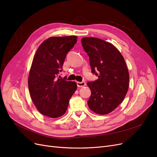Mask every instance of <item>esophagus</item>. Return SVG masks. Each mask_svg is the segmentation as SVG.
Returning a JSON list of instances; mask_svg holds the SVG:
<instances>
[{"instance_id":"esophagus-1","label":"esophagus","mask_w":157,"mask_h":157,"mask_svg":"<svg viewBox=\"0 0 157 157\" xmlns=\"http://www.w3.org/2000/svg\"><path fill=\"white\" fill-rule=\"evenodd\" d=\"M77 86L78 87H84L86 86V82L82 81V82H77Z\"/></svg>"}]
</instances>
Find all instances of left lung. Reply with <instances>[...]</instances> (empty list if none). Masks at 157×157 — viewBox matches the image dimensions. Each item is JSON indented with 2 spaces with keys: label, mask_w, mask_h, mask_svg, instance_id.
I'll return each instance as SVG.
<instances>
[{
  "label": "left lung",
  "mask_w": 157,
  "mask_h": 157,
  "mask_svg": "<svg viewBox=\"0 0 157 157\" xmlns=\"http://www.w3.org/2000/svg\"><path fill=\"white\" fill-rule=\"evenodd\" d=\"M89 56L92 73L98 77L88 82L91 90L88 105L99 115H107L124 100L129 86V73L124 58L115 46L100 39H81Z\"/></svg>",
  "instance_id": "obj_1"
}]
</instances>
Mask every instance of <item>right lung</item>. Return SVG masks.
Listing matches in <instances>:
<instances>
[{
    "label": "right lung",
    "mask_w": 157,
    "mask_h": 157,
    "mask_svg": "<svg viewBox=\"0 0 157 157\" xmlns=\"http://www.w3.org/2000/svg\"><path fill=\"white\" fill-rule=\"evenodd\" d=\"M77 36H53L38 48L28 78L31 98L41 114L51 118L62 116L77 84L61 78L67 54L77 42Z\"/></svg>",
    "instance_id": "add662e5"
}]
</instances>
